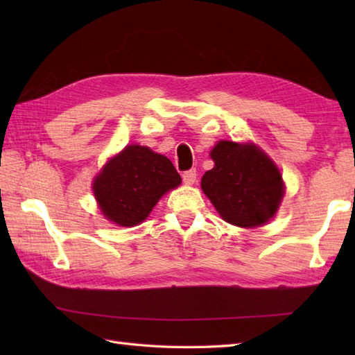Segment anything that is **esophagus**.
Masks as SVG:
<instances>
[{
	"instance_id": "1",
	"label": "esophagus",
	"mask_w": 355,
	"mask_h": 355,
	"mask_svg": "<svg viewBox=\"0 0 355 355\" xmlns=\"http://www.w3.org/2000/svg\"><path fill=\"white\" fill-rule=\"evenodd\" d=\"M183 182L186 184H193L195 182H197V171L189 169V171L183 172Z\"/></svg>"
}]
</instances>
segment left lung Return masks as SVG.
<instances>
[{
  "label": "left lung",
  "mask_w": 355,
  "mask_h": 355,
  "mask_svg": "<svg viewBox=\"0 0 355 355\" xmlns=\"http://www.w3.org/2000/svg\"><path fill=\"white\" fill-rule=\"evenodd\" d=\"M214 169L201 178V187L218 214L239 227L267 223L284 195L281 172L254 145L223 140L212 149Z\"/></svg>",
  "instance_id": "obj_1"
}]
</instances>
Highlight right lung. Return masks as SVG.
Listing matches in <instances>:
<instances>
[{
    "instance_id": "right-lung-1",
    "label": "right lung",
    "mask_w": 355,
    "mask_h": 355,
    "mask_svg": "<svg viewBox=\"0 0 355 355\" xmlns=\"http://www.w3.org/2000/svg\"><path fill=\"white\" fill-rule=\"evenodd\" d=\"M182 183L168 157L131 145L105 166L94 180V197L102 214L123 227L140 224L164 192Z\"/></svg>"
}]
</instances>
